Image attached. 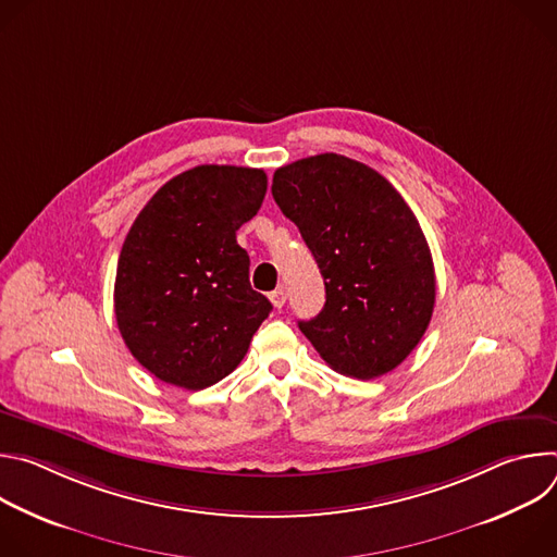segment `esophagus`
<instances>
[{"mask_svg":"<svg viewBox=\"0 0 557 557\" xmlns=\"http://www.w3.org/2000/svg\"><path fill=\"white\" fill-rule=\"evenodd\" d=\"M269 299L273 301L275 308H282V306L286 304V290L280 286V288H275L273 293H269Z\"/></svg>","mask_w":557,"mask_h":557,"instance_id":"esophagus-1","label":"esophagus"}]
</instances>
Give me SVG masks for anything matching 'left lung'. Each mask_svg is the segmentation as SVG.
<instances>
[{"label":"left lung","instance_id":"obj_1","mask_svg":"<svg viewBox=\"0 0 557 557\" xmlns=\"http://www.w3.org/2000/svg\"><path fill=\"white\" fill-rule=\"evenodd\" d=\"M271 191L326 284L322 312L299 331L346 376L394 370L425 335L436 299L432 253L408 202L342 153L280 168Z\"/></svg>","mask_w":557,"mask_h":557}]
</instances>
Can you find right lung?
Here are the masks:
<instances>
[{
  "label": "right lung",
  "instance_id": "obj_1",
  "mask_svg": "<svg viewBox=\"0 0 557 557\" xmlns=\"http://www.w3.org/2000/svg\"><path fill=\"white\" fill-rule=\"evenodd\" d=\"M267 174L200 165L158 189L116 267L114 314L134 359L165 383L202 389L231 374L271 312L251 288L235 231L262 207Z\"/></svg>",
  "mask_w": 557,
  "mask_h": 557
}]
</instances>
